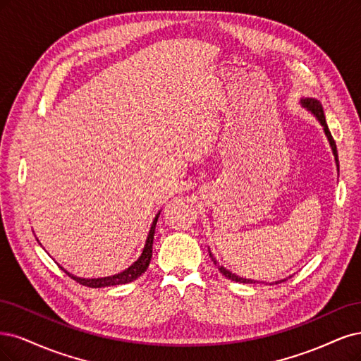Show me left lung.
I'll list each match as a JSON object with an SVG mask.
<instances>
[{
    "label": "left lung",
    "mask_w": 361,
    "mask_h": 361,
    "mask_svg": "<svg viewBox=\"0 0 361 361\" xmlns=\"http://www.w3.org/2000/svg\"><path fill=\"white\" fill-rule=\"evenodd\" d=\"M301 103L305 104V108H307L309 111H312L313 114H315V115H317V118H318V120H319V123L322 124V127H324V132H325V135H327L329 141H330V145H331V149H333V154H334V159H336V165H337V168H339V159H337V148H336V142H334V139H333V136H331V133H330V130H329L327 121H325V115H324V111H322V104H321L318 100H315V99L301 100ZM210 257H212V259H213L214 265H216L217 269H219V271L222 273L226 279H231L232 282H240V283H255L253 281H249V279H243V277H238V276H235V274H232L231 271H228L226 269H224L222 265H219V262L213 258L212 252H210ZM281 282H283V281H281ZM277 283H279V282H277Z\"/></svg>",
    "instance_id": "1"
}]
</instances>
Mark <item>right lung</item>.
Instances as JSON below:
<instances>
[{
    "instance_id": "add662e5",
    "label": "right lung",
    "mask_w": 361,
    "mask_h": 361,
    "mask_svg": "<svg viewBox=\"0 0 361 361\" xmlns=\"http://www.w3.org/2000/svg\"><path fill=\"white\" fill-rule=\"evenodd\" d=\"M159 214H160V212L154 217L153 225H151V229L148 232V237H147V241H145V246H144L141 257H139V259L136 262H133L129 267V269L124 270L123 273H118L115 276H109V277H102V279H80V277H76L68 271H66L63 267H60V269L68 277H72L73 281H76L78 283L84 285V286H90V288H104V286H114V285H124V283L136 281L139 276L147 271L149 261H151V257H153V240H154V231H156V224H157Z\"/></svg>"
}]
</instances>
